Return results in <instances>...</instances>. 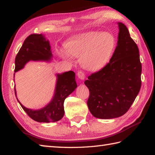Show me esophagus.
<instances>
[{"label": "esophagus", "mask_w": 155, "mask_h": 155, "mask_svg": "<svg viewBox=\"0 0 155 155\" xmlns=\"http://www.w3.org/2000/svg\"><path fill=\"white\" fill-rule=\"evenodd\" d=\"M77 76L78 78H80L81 80L85 79V73H84V72L82 71V70H80V71L78 72Z\"/></svg>", "instance_id": "obj_1"}]
</instances>
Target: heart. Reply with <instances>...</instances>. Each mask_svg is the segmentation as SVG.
<instances>
[{
  "label": "heart",
  "mask_w": 155,
  "mask_h": 155,
  "mask_svg": "<svg viewBox=\"0 0 155 155\" xmlns=\"http://www.w3.org/2000/svg\"><path fill=\"white\" fill-rule=\"evenodd\" d=\"M115 47V38L108 32H89L70 38L61 49V57L70 59V55L80 57V63L86 70L95 71L108 62Z\"/></svg>",
  "instance_id": "1"
}]
</instances>
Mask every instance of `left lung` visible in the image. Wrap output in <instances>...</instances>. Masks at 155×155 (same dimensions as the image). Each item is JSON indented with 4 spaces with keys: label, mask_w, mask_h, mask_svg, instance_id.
Returning <instances> with one entry per match:
<instances>
[{
    "label": "left lung",
    "mask_w": 155,
    "mask_h": 155,
    "mask_svg": "<svg viewBox=\"0 0 155 155\" xmlns=\"http://www.w3.org/2000/svg\"><path fill=\"white\" fill-rule=\"evenodd\" d=\"M119 28L117 46L109 62L88 77L85 84L87 106L93 116L109 119L125 114L141 87L142 64L139 49L124 24Z\"/></svg>",
    "instance_id": "left-lung-1"
}]
</instances>
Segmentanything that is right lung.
<instances>
[{
    "instance_id": "add662e5",
    "label": "right lung",
    "mask_w": 155,
    "mask_h": 155,
    "mask_svg": "<svg viewBox=\"0 0 155 155\" xmlns=\"http://www.w3.org/2000/svg\"><path fill=\"white\" fill-rule=\"evenodd\" d=\"M51 58L52 53L49 41L46 40L41 34H32L25 39L16 55L14 71L16 72L23 68L25 64L29 61H49ZM57 77V83L53 99L44 108L39 110L27 108L17 99L24 110L35 121L40 123L55 122L60 120L64 117V100L74 91L77 84L75 80V73L71 70L62 74H58ZM15 94L16 96L15 89Z\"/></svg>"
}]
</instances>
